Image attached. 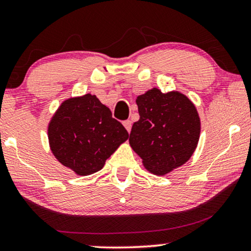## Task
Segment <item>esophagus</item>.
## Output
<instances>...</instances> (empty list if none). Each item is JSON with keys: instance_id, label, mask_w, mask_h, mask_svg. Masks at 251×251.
Instances as JSON below:
<instances>
[{"instance_id": "obj_1", "label": "esophagus", "mask_w": 251, "mask_h": 251, "mask_svg": "<svg viewBox=\"0 0 251 251\" xmlns=\"http://www.w3.org/2000/svg\"><path fill=\"white\" fill-rule=\"evenodd\" d=\"M124 126H125V128L127 129V132H130V128H132V122L130 121H125L124 122Z\"/></svg>"}]
</instances>
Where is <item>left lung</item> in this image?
I'll return each mask as SVG.
<instances>
[{
    "label": "left lung",
    "mask_w": 251,
    "mask_h": 251,
    "mask_svg": "<svg viewBox=\"0 0 251 251\" xmlns=\"http://www.w3.org/2000/svg\"><path fill=\"white\" fill-rule=\"evenodd\" d=\"M140 119L132 126L129 144L148 171L165 175L185 164L200 136L195 104L177 91L161 93L154 87L136 99Z\"/></svg>",
    "instance_id": "1"
}]
</instances>
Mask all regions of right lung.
<instances>
[{
	"instance_id": "obj_1",
	"label": "right lung",
	"mask_w": 251,
	"mask_h": 251,
	"mask_svg": "<svg viewBox=\"0 0 251 251\" xmlns=\"http://www.w3.org/2000/svg\"><path fill=\"white\" fill-rule=\"evenodd\" d=\"M52 153L77 175H91L128 139L122 123L95 95L63 101L48 128Z\"/></svg>"
}]
</instances>
